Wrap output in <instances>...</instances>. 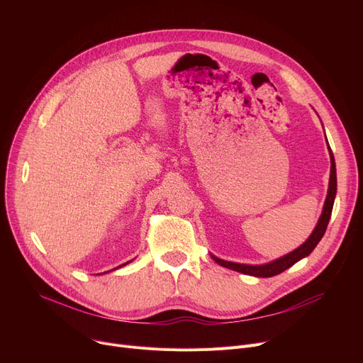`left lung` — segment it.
<instances>
[{"mask_svg":"<svg viewBox=\"0 0 363 363\" xmlns=\"http://www.w3.org/2000/svg\"><path fill=\"white\" fill-rule=\"evenodd\" d=\"M328 144V141H327ZM328 151H330V160H331V170H330V182H328V193H327V197H325V203H323V207H322V213L318 219V223L316 226L313 228L312 234L309 235V238L304 241L301 245H298L296 250L284 255L272 262H268V263H262V264H245V263H235V262H228V260H223V259H219L216 257L215 255L211 253L212 259L223 266V268H228L231 271H237V272H241V274H245V275H250V277H257V278H271V277H275L281 272H284L285 269L291 268V266L294 263H297L298 260L308 257L315 247L318 245V242L320 241V238L323 237V234H325L327 231V226H328V222H330V218H331V212H333V206H334V200H335V196H337V170H335V160H334V155L333 151L328 145Z\"/></svg>","mask_w":363,"mask_h":363,"instance_id":"left-lung-1","label":"left lung"}]
</instances>
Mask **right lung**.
Returning a JSON list of instances; mask_svg holds the SVG:
<instances>
[{
    "label": "right lung",
    "instance_id": "right-lung-1",
    "mask_svg": "<svg viewBox=\"0 0 363 363\" xmlns=\"http://www.w3.org/2000/svg\"><path fill=\"white\" fill-rule=\"evenodd\" d=\"M132 260H129V262H126V263H123V264H121V266H118V268H114V269H111V271H116V269H119V268H122V266H126L128 263H130ZM107 272H110V271H107ZM107 272H104V274H107Z\"/></svg>",
    "mask_w": 363,
    "mask_h": 363
}]
</instances>
